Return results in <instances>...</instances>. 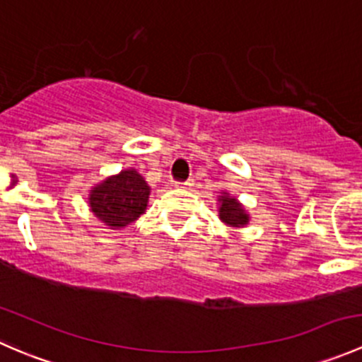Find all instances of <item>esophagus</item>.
<instances>
[{"mask_svg": "<svg viewBox=\"0 0 362 362\" xmlns=\"http://www.w3.org/2000/svg\"><path fill=\"white\" fill-rule=\"evenodd\" d=\"M175 185H177V187H184V189H187V187H191L192 185V182L191 180H184V182H175Z\"/></svg>", "mask_w": 362, "mask_h": 362, "instance_id": "1", "label": "esophagus"}]
</instances>
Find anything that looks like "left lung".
I'll return each instance as SVG.
<instances>
[{
    "label": "left lung",
    "instance_id": "1",
    "mask_svg": "<svg viewBox=\"0 0 362 362\" xmlns=\"http://www.w3.org/2000/svg\"><path fill=\"white\" fill-rule=\"evenodd\" d=\"M218 217L229 226H245L249 222V215L245 214V210L242 208V204L236 202L235 198H229L224 192V196H221V208H218Z\"/></svg>",
    "mask_w": 362,
    "mask_h": 362
}]
</instances>
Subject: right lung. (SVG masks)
Wrapping results in <instances>:
<instances>
[{
	"label": "right lung",
	"mask_w": 362,
	"mask_h": 362,
	"mask_svg": "<svg viewBox=\"0 0 362 362\" xmlns=\"http://www.w3.org/2000/svg\"><path fill=\"white\" fill-rule=\"evenodd\" d=\"M148 185L134 170L120 171L93 189L90 208L100 221L110 228H124L145 211Z\"/></svg>",
	"instance_id": "obj_1"
}]
</instances>
